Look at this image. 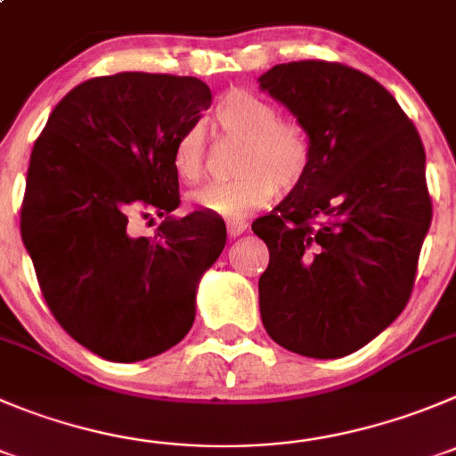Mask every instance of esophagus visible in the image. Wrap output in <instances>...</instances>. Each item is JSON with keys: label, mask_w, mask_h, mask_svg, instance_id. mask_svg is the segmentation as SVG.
<instances>
[{"label": "esophagus", "mask_w": 456, "mask_h": 456, "mask_svg": "<svg viewBox=\"0 0 456 456\" xmlns=\"http://www.w3.org/2000/svg\"><path fill=\"white\" fill-rule=\"evenodd\" d=\"M225 228H228V235L231 237H240L248 231V224L244 219H231L225 224Z\"/></svg>", "instance_id": "esophagus-1"}]
</instances>
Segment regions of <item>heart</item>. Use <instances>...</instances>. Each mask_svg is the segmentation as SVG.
Wrapping results in <instances>:
<instances>
[{
	"mask_svg": "<svg viewBox=\"0 0 456 456\" xmlns=\"http://www.w3.org/2000/svg\"><path fill=\"white\" fill-rule=\"evenodd\" d=\"M221 132L244 138L237 172L232 181H215L190 194V201L210 215L241 219L266 208L277 190L296 188L311 166V141L305 127L281 120L273 102L253 91H228L215 110ZM206 136L201 127H190L176 138L172 167L185 183L203 175Z\"/></svg>",
	"mask_w": 456,
	"mask_h": 456,
	"instance_id": "heart-1",
	"label": "heart"
}]
</instances>
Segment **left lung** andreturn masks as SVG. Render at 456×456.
<instances>
[{"mask_svg":"<svg viewBox=\"0 0 456 456\" xmlns=\"http://www.w3.org/2000/svg\"><path fill=\"white\" fill-rule=\"evenodd\" d=\"M257 82L311 141L305 179L253 224L271 253L264 329L293 354L342 358L410 300L432 221L426 150L394 95L345 64H275Z\"/></svg>","mask_w":456,"mask_h":456,"instance_id":"8db88e82","label":"left lung"}]
</instances>
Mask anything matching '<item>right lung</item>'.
Wrapping results in <instances>:
<instances>
[{
  "label": "right lung",
  "instance_id": "add662e5",
  "mask_svg": "<svg viewBox=\"0 0 456 456\" xmlns=\"http://www.w3.org/2000/svg\"><path fill=\"white\" fill-rule=\"evenodd\" d=\"M212 102L197 77L125 71L69 91L30 151L21 241L64 331L114 362L159 355L185 338L197 286L225 246L206 210L175 216L172 150ZM156 211L154 238L128 235Z\"/></svg>",
  "mask_w": 456,
  "mask_h": 456
}]
</instances>
